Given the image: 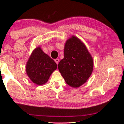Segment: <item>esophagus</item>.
<instances>
[{
    "mask_svg": "<svg viewBox=\"0 0 124 124\" xmlns=\"http://www.w3.org/2000/svg\"><path fill=\"white\" fill-rule=\"evenodd\" d=\"M54 61L56 63V64H58V62H59V59H58V58H56V59L54 60Z\"/></svg>",
    "mask_w": 124,
    "mask_h": 124,
    "instance_id": "esophagus-1",
    "label": "esophagus"
}]
</instances>
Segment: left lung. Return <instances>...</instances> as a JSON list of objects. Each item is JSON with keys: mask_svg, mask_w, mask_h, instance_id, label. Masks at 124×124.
I'll list each match as a JSON object with an SVG mask.
<instances>
[{"mask_svg": "<svg viewBox=\"0 0 124 124\" xmlns=\"http://www.w3.org/2000/svg\"><path fill=\"white\" fill-rule=\"evenodd\" d=\"M58 68L67 84L79 87L92 74L93 58L84 44L73 35L66 42L64 58L60 61Z\"/></svg>", "mask_w": 124, "mask_h": 124, "instance_id": "8db88e82", "label": "left lung"}]
</instances>
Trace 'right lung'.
<instances>
[{
	"mask_svg": "<svg viewBox=\"0 0 124 124\" xmlns=\"http://www.w3.org/2000/svg\"><path fill=\"white\" fill-rule=\"evenodd\" d=\"M56 69V63L40 46L33 50L26 64L27 75L33 83L38 85L46 83Z\"/></svg>",
	"mask_w": 124,
	"mask_h": 124,
	"instance_id": "obj_1",
	"label": "right lung"
}]
</instances>
